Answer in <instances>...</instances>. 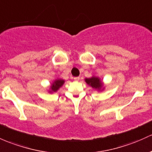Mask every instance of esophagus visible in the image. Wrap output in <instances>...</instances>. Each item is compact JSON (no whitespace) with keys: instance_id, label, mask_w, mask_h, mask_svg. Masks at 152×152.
Returning <instances> with one entry per match:
<instances>
[{"instance_id":"34e87169","label":"esophagus","mask_w":152,"mask_h":152,"mask_svg":"<svg viewBox=\"0 0 152 152\" xmlns=\"http://www.w3.org/2000/svg\"><path fill=\"white\" fill-rule=\"evenodd\" d=\"M74 80L76 81H78L80 80V77H74Z\"/></svg>"}]
</instances>
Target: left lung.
<instances>
[{"mask_svg":"<svg viewBox=\"0 0 152 152\" xmlns=\"http://www.w3.org/2000/svg\"><path fill=\"white\" fill-rule=\"evenodd\" d=\"M85 81H86V83H87L88 86L92 87L93 88L97 90L98 91H104V83H103L102 80H101V79L99 77L94 75L90 78H86V79H85Z\"/></svg>","mask_w":152,"mask_h":152,"instance_id":"left-lung-1","label":"left lung"}]
</instances>
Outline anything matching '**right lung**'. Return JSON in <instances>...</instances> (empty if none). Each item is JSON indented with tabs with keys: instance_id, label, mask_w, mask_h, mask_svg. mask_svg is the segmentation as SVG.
<instances>
[{
	"instance_id": "1",
	"label": "right lung",
	"mask_w": 152,
	"mask_h": 152,
	"mask_svg": "<svg viewBox=\"0 0 152 152\" xmlns=\"http://www.w3.org/2000/svg\"><path fill=\"white\" fill-rule=\"evenodd\" d=\"M64 80L63 79H56L55 80H53V82L50 84V88L48 90V93L50 94H53V93L56 92L61 86H63L64 83Z\"/></svg>"
}]
</instances>
